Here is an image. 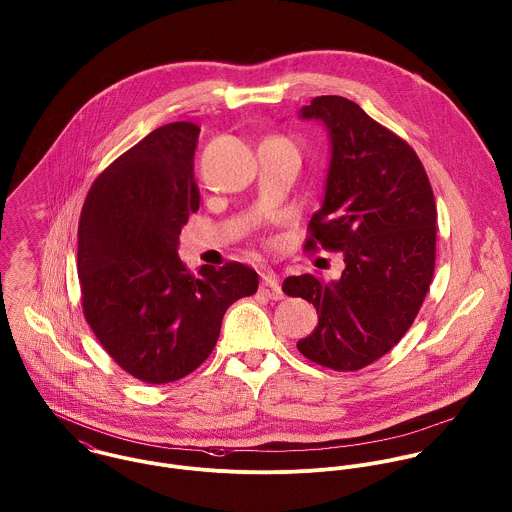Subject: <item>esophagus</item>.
<instances>
[{
    "label": "esophagus",
    "mask_w": 512,
    "mask_h": 512,
    "mask_svg": "<svg viewBox=\"0 0 512 512\" xmlns=\"http://www.w3.org/2000/svg\"><path fill=\"white\" fill-rule=\"evenodd\" d=\"M259 293H261L263 297L271 299V301H281V299L285 297V295H283V289H281V285H279L277 275L271 273V271L263 273L261 285H259Z\"/></svg>",
    "instance_id": "1"
}]
</instances>
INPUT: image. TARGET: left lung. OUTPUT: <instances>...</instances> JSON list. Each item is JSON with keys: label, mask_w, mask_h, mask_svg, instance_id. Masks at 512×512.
I'll return each mask as SVG.
<instances>
[{"label": "left lung", "mask_w": 512, "mask_h": 512, "mask_svg": "<svg viewBox=\"0 0 512 512\" xmlns=\"http://www.w3.org/2000/svg\"><path fill=\"white\" fill-rule=\"evenodd\" d=\"M299 118L318 120L330 140L324 198L305 247L342 251L346 267L330 283L289 277L283 291L318 314L299 352L332 370H360L402 340L429 291L435 200L413 148L358 104L316 97Z\"/></svg>", "instance_id": "8db88e82"}]
</instances>
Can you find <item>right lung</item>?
<instances>
[{
    "label": "right lung",
    "mask_w": 512,
    "mask_h": 512,
    "mask_svg": "<svg viewBox=\"0 0 512 512\" xmlns=\"http://www.w3.org/2000/svg\"><path fill=\"white\" fill-rule=\"evenodd\" d=\"M200 126L172 122L116 158L91 186L79 221L83 310L112 360L148 384L176 382L211 354L225 310L259 287L225 263L190 273L180 233L200 207Z\"/></svg>",
    "instance_id": "right-lung-1"
}]
</instances>
